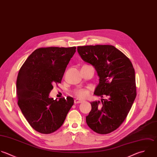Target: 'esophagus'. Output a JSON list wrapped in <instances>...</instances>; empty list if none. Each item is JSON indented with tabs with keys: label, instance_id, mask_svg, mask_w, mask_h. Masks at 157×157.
Instances as JSON below:
<instances>
[{
	"label": "esophagus",
	"instance_id": "1",
	"mask_svg": "<svg viewBox=\"0 0 157 157\" xmlns=\"http://www.w3.org/2000/svg\"><path fill=\"white\" fill-rule=\"evenodd\" d=\"M83 102V101L82 100H79V99H78V98H76V99H75V101H74V103H75V104H77V103H82Z\"/></svg>",
	"mask_w": 157,
	"mask_h": 157
}]
</instances>
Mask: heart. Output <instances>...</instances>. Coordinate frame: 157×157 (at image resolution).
I'll list each match as a JSON object with an SVG mask.
<instances>
[{
	"label": "heart",
	"mask_w": 157,
	"mask_h": 157,
	"mask_svg": "<svg viewBox=\"0 0 157 157\" xmlns=\"http://www.w3.org/2000/svg\"><path fill=\"white\" fill-rule=\"evenodd\" d=\"M75 95L80 98H85L89 95V92L87 90L84 89H78L75 92Z\"/></svg>",
	"instance_id": "obj_1"
}]
</instances>
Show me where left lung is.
<instances>
[{"instance_id": "8db88e82", "label": "left lung", "mask_w": 157, "mask_h": 157, "mask_svg": "<svg viewBox=\"0 0 157 157\" xmlns=\"http://www.w3.org/2000/svg\"><path fill=\"white\" fill-rule=\"evenodd\" d=\"M82 59L91 64L99 76L94 94L106 99L91 102L87 125L105 135L118 128L126 119L136 97L135 72L130 59L112 45L78 46Z\"/></svg>"}]
</instances>
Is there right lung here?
I'll return each mask as SVG.
<instances>
[{
  "label": "right lung",
  "instance_id": "1",
  "mask_svg": "<svg viewBox=\"0 0 157 157\" xmlns=\"http://www.w3.org/2000/svg\"><path fill=\"white\" fill-rule=\"evenodd\" d=\"M75 46L48 47L35 50L21 67L17 80V105L30 125L36 132L50 134L63 124L74 100L49 98L53 84L61 83Z\"/></svg>",
  "mask_w": 157,
  "mask_h": 157
}]
</instances>
